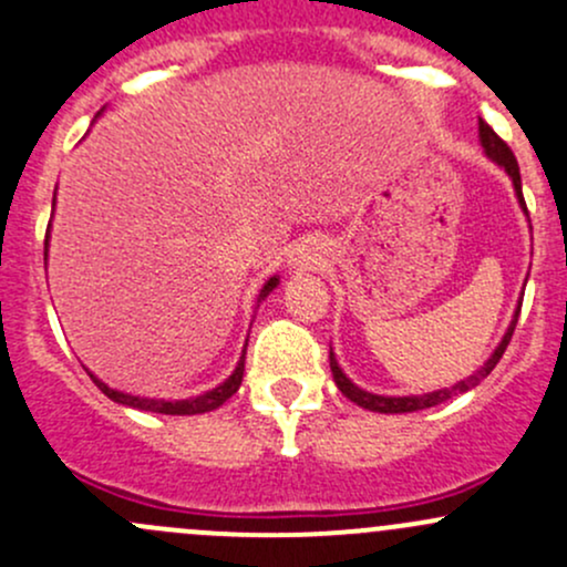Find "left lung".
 <instances>
[{
  "label": "left lung",
  "mask_w": 567,
  "mask_h": 567,
  "mask_svg": "<svg viewBox=\"0 0 567 567\" xmlns=\"http://www.w3.org/2000/svg\"><path fill=\"white\" fill-rule=\"evenodd\" d=\"M478 133H481V146H484L486 157L494 159V163L499 165V168L508 171L511 182H514V189L516 195H519V204L524 212H527V204H524V195H522V176H519V163H516L514 152L508 148V143L499 138L497 133H494L492 127L481 118L478 122ZM519 312H522V303L519 309H516L514 315V323H511V329L505 331L503 342H499V348L494 350L492 359H488L484 367L478 369L475 374H470V378H464L462 383L451 385V389H440V391H432V393H424V396H378V393H369L359 389L355 383H350V378H344V372L339 369L337 359H333V353H329V361H331V374H333V383H337V389L344 393V396L350 399V402L361 404L363 410H372V413H415V410H426V408H434V404L445 402V399L451 396H458V393L475 389V385L481 383V380L488 378V372H492L494 367H497L499 359H503L505 348H508L511 337H514V329H516V320H519Z\"/></svg>",
  "instance_id": "1"
}]
</instances>
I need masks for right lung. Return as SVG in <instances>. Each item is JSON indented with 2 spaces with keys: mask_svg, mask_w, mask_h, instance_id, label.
<instances>
[{
  "mask_svg": "<svg viewBox=\"0 0 567 567\" xmlns=\"http://www.w3.org/2000/svg\"><path fill=\"white\" fill-rule=\"evenodd\" d=\"M45 252H48V234H45ZM277 282H279L277 277L268 279V282L264 285V290H260V299H266V296L271 293L274 288H277ZM244 355H247V348H244L241 361H238L236 372L230 374V378L225 380L223 385H217V389H214V391L200 393V396L182 399V402H165V399L130 396V393L109 389V385L100 383V380L94 378V374H89V378L94 380V385H97V389L103 391L105 396L113 399V402H118V404H127V408H138V410H148V413H163V415H198V413H208V410H217L219 404L228 402V399L238 391V385H241V378H244Z\"/></svg>",
  "mask_w": 567,
  "mask_h": 567,
  "instance_id": "add662e5",
  "label": "right lung"
}]
</instances>
